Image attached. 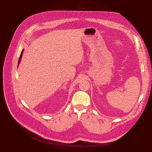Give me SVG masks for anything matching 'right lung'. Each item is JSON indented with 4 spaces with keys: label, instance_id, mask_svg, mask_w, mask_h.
Masks as SVG:
<instances>
[{
    "label": "right lung",
    "instance_id": "add662e5",
    "mask_svg": "<svg viewBox=\"0 0 152 152\" xmlns=\"http://www.w3.org/2000/svg\"><path fill=\"white\" fill-rule=\"evenodd\" d=\"M23 50L21 51V54H20V58H19V60H18V66L19 65V64L20 63V61H21V57H22V55H23Z\"/></svg>",
    "mask_w": 152,
    "mask_h": 152
}]
</instances>
